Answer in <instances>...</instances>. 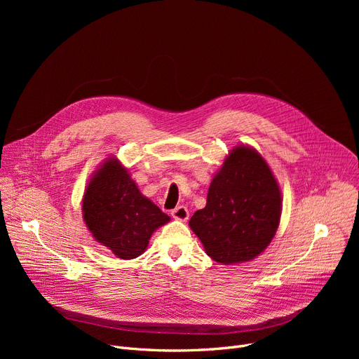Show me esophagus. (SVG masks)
<instances>
[{"label": "esophagus", "instance_id": "1", "mask_svg": "<svg viewBox=\"0 0 359 359\" xmlns=\"http://www.w3.org/2000/svg\"><path fill=\"white\" fill-rule=\"evenodd\" d=\"M172 217L177 221H186L189 218V211H187L186 206L180 205V206H176V208L172 211Z\"/></svg>", "mask_w": 359, "mask_h": 359}]
</instances>
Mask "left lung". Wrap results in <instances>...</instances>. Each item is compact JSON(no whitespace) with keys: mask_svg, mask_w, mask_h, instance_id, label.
I'll return each mask as SVG.
<instances>
[{"mask_svg":"<svg viewBox=\"0 0 359 359\" xmlns=\"http://www.w3.org/2000/svg\"><path fill=\"white\" fill-rule=\"evenodd\" d=\"M282 198L271 167L257 151L237 145L214 176L206 205L189 227L221 265L249 262L265 250L278 230Z\"/></svg>","mask_w":359,"mask_h":359,"instance_id":"1","label":"left lung"}]
</instances>
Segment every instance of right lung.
I'll return each mask as SVG.
<instances>
[{
    "mask_svg": "<svg viewBox=\"0 0 359 359\" xmlns=\"http://www.w3.org/2000/svg\"><path fill=\"white\" fill-rule=\"evenodd\" d=\"M83 218L94 240L126 260L142 255L153 233L170 221L140 192L128 168L115 157L107 158L90 179Z\"/></svg>",
    "mask_w": 359,
    "mask_h": 359,
    "instance_id": "obj_1",
    "label": "right lung"
}]
</instances>
